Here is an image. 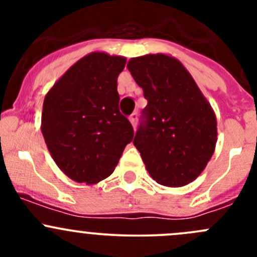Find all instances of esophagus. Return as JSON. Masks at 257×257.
Returning a JSON list of instances; mask_svg holds the SVG:
<instances>
[{
    "label": "esophagus",
    "mask_w": 257,
    "mask_h": 257,
    "mask_svg": "<svg viewBox=\"0 0 257 257\" xmlns=\"http://www.w3.org/2000/svg\"><path fill=\"white\" fill-rule=\"evenodd\" d=\"M137 120H138V113H133L131 116H129V121H131L134 129L137 128Z\"/></svg>",
    "instance_id": "obj_1"
}]
</instances>
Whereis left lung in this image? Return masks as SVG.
Here are the masks:
<instances>
[{
  "label": "left lung",
  "instance_id": "left-lung-1",
  "mask_svg": "<svg viewBox=\"0 0 257 257\" xmlns=\"http://www.w3.org/2000/svg\"><path fill=\"white\" fill-rule=\"evenodd\" d=\"M148 100L133 144L158 184L180 188L203 173L215 152L216 115L175 57L145 54L126 64Z\"/></svg>",
  "mask_w": 257,
  "mask_h": 257
}]
</instances>
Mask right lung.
<instances>
[{
	"mask_svg": "<svg viewBox=\"0 0 257 257\" xmlns=\"http://www.w3.org/2000/svg\"><path fill=\"white\" fill-rule=\"evenodd\" d=\"M126 58L92 52L77 61L45 97L43 138L57 167L88 185L114 172L133 126L119 112L116 79Z\"/></svg>",
	"mask_w": 257,
	"mask_h": 257,
	"instance_id": "add662e5",
	"label": "right lung"
}]
</instances>
